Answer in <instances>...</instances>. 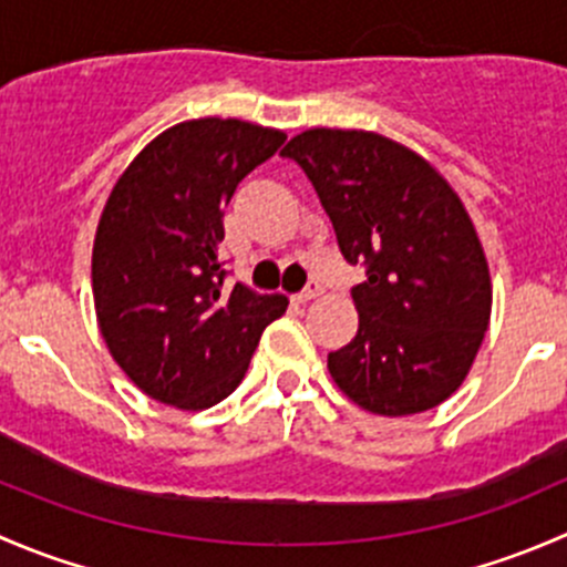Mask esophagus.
<instances>
[{
    "label": "esophagus",
    "mask_w": 567,
    "mask_h": 567,
    "mask_svg": "<svg viewBox=\"0 0 567 567\" xmlns=\"http://www.w3.org/2000/svg\"><path fill=\"white\" fill-rule=\"evenodd\" d=\"M320 293H323V285H320L318 279H310V282H307V288L301 290V293H299V301H310V299H318Z\"/></svg>",
    "instance_id": "esophagus-1"
}]
</instances>
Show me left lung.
Returning a JSON list of instances; mask_svg holds the SVG:
<instances>
[{
	"label": "left lung",
	"mask_w": 567,
	"mask_h": 567,
	"mask_svg": "<svg viewBox=\"0 0 567 567\" xmlns=\"http://www.w3.org/2000/svg\"><path fill=\"white\" fill-rule=\"evenodd\" d=\"M282 156L316 186L342 257L368 274L351 288L357 337L329 353L334 384L381 416L444 403L491 318L488 262L458 194L425 158L370 131H305Z\"/></svg>",
	"instance_id": "8db88e82"
}]
</instances>
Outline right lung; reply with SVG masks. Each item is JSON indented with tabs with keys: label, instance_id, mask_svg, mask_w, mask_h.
Instances as JSON below:
<instances>
[{
	"label": "right lung",
	"instance_id": "obj_1",
	"mask_svg": "<svg viewBox=\"0 0 567 567\" xmlns=\"http://www.w3.org/2000/svg\"><path fill=\"white\" fill-rule=\"evenodd\" d=\"M277 128L203 117L158 134L120 181L93 247L101 334L153 400L210 409L241 384L262 329L288 310L279 293L225 288L227 203L282 147Z\"/></svg>",
	"mask_w": 567,
	"mask_h": 567
}]
</instances>
